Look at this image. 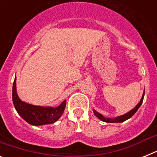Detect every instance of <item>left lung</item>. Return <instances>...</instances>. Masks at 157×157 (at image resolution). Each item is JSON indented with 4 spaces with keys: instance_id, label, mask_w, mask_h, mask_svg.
Wrapping results in <instances>:
<instances>
[{
    "instance_id": "1",
    "label": "left lung",
    "mask_w": 157,
    "mask_h": 157,
    "mask_svg": "<svg viewBox=\"0 0 157 157\" xmlns=\"http://www.w3.org/2000/svg\"><path fill=\"white\" fill-rule=\"evenodd\" d=\"M144 95H145V92H144L143 96H142V98H141V101H140L139 103L136 105V107L134 108V109H133L132 110L130 111L129 112H127V114H125V115L118 116V117L114 118V119H110V118L104 117L102 115L100 114V113H98V112H96L95 110H94V115H95V116H97L98 118H99L100 120H102V121H104V122H106V123H122V122H124V121H126L127 120H128V119H130L131 116H134V113H135V112L138 111V109H139L140 106H141V104H142V102H143Z\"/></svg>"
}]
</instances>
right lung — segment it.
Segmentation results:
<instances>
[{
  "label": "right lung",
  "mask_w": 157,
  "mask_h": 157,
  "mask_svg": "<svg viewBox=\"0 0 157 157\" xmlns=\"http://www.w3.org/2000/svg\"><path fill=\"white\" fill-rule=\"evenodd\" d=\"M16 78L12 86V101L18 114L25 121L34 126L45 125L55 123L62 116L66 107V101L56 108L36 106L23 102L16 93Z\"/></svg>",
  "instance_id": "obj_1"
}]
</instances>
